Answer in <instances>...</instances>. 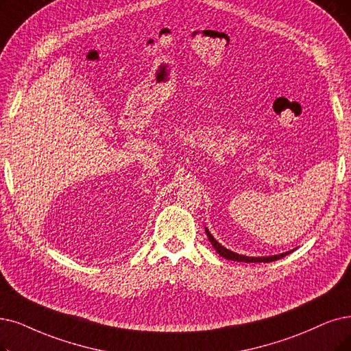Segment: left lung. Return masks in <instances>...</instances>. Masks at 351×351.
<instances>
[{
    "label": "left lung",
    "mask_w": 351,
    "mask_h": 351,
    "mask_svg": "<svg viewBox=\"0 0 351 351\" xmlns=\"http://www.w3.org/2000/svg\"><path fill=\"white\" fill-rule=\"evenodd\" d=\"M204 230H206V234H207V237H208L210 243L213 245V247L216 249L217 254H219L220 256H223L224 259H229V261H236V262H274V261H276V259L284 258L285 255H289L291 252H292V250H288V252H284V254L272 255V256H245V255H239V254H236V252H232V250L226 249L224 246H221V245L215 239V237L212 236V233L208 232L207 228H204Z\"/></svg>",
    "instance_id": "left-lung-1"
}]
</instances>
